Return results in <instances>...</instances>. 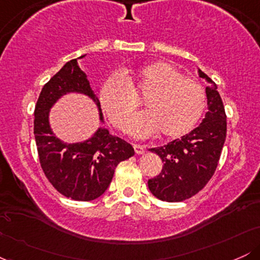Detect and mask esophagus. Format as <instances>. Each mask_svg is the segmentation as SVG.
Listing matches in <instances>:
<instances>
[{
  "label": "esophagus",
  "mask_w": 260,
  "mask_h": 260,
  "mask_svg": "<svg viewBox=\"0 0 260 260\" xmlns=\"http://www.w3.org/2000/svg\"><path fill=\"white\" fill-rule=\"evenodd\" d=\"M133 148H134V151H136L137 155H142V154L145 153V149H144V147H143V145L134 144Z\"/></svg>",
  "instance_id": "esophagus-1"
}]
</instances>
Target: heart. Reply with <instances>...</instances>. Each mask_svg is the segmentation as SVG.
I'll use <instances>...</instances> for the list:
<instances>
[{"label": "heart", "mask_w": 260, "mask_h": 260, "mask_svg": "<svg viewBox=\"0 0 260 260\" xmlns=\"http://www.w3.org/2000/svg\"><path fill=\"white\" fill-rule=\"evenodd\" d=\"M138 99H144L145 111L134 115L127 126V132L138 138L157 131L165 138L184 136L201 120L207 105L203 86L166 62H155L131 74H110L100 86L101 109L120 129L126 127Z\"/></svg>", "instance_id": "heart-1"}]
</instances>
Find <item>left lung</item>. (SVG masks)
Listing matches in <instances>:
<instances>
[{
    "mask_svg": "<svg viewBox=\"0 0 260 260\" xmlns=\"http://www.w3.org/2000/svg\"><path fill=\"white\" fill-rule=\"evenodd\" d=\"M208 83V111L198 127L164 147L151 148L162 160V170L148 181L150 192L164 202H182L204 188L215 172L226 139V113L217 86L204 72Z\"/></svg>",
    "mask_w": 260,
    "mask_h": 260,
    "instance_id": "8db88e82",
    "label": "left lung"
}]
</instances>
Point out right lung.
I'll list each match as a JSON object with an SVG mask.
<instances>
[{
    "label": "right lung",
    "instance_id": "right-lung-1",
    "mask_svg": "<svg viewBox=\"0 0 260 260\" xmlns=\"http://www.w3.org/2000/svg\"><path fill=\"white\" fill-rule=\"evenodd\" d=\"M84 56L67 62L44 85L34 111V134L41 168L50 183L67 198L89 202L105 192L116 166L133 156L134 149L101 126L90 138L77 143L63 142L53 133L50 111L62 96L72 92L88 96L104 123L99 99L78 66V59Z\"/></svg>",
    "mask_w": 260,
    "mask_h": 260
}]
</instances>
